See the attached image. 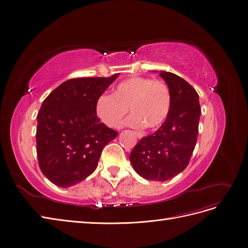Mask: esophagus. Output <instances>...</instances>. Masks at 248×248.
I'll return each instance as SVG.
<instances>
[{"mask_svg": "<svg viewBox=\"0 0 248 248\" xmlns=\"http://www.w3.org/2000/svg\"><path fill=\"white\" fill-rule=\"evenodd\" d=\"M135 134H136V136H137V138H138V139H141V138H142L141 134H140V133H135Z\"/></svg>", "mask_w": 248, "mask_h": 248, "instance_id": "esophagus-1", "label": "esophagus"}]
</instances>
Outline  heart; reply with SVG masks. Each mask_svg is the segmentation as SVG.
Instances as JSON below:
<instances>
[{
  "label": "heart",
  "mask_w": 248,
  "mask_h": 248,
  "mask_svg": "<svg viewBox=\"0 0 248 248\" xmlns=\"http://www.w3.org/2000/svg\"><path fill=\"white\" fill-rule=\"evenodd\" d=\"M170 108L171 93L165 82L135 76L117 85L113 94L100 95L95 112L107 126L119 127L128 108L133 114L125 122L127 125L155 128L165 122Z\"/></svg>",
  "instance_id": "heart-1"
}]
</instances>
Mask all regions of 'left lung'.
<instances>
[{
  "mask_svg": "<svg viewBox=\"0 0 248 248\" xmlns=\"http://www.w3.org/2000/svg\"><path fill=\"white\" fill-rule=\"evenodd\" d=\"M171 93V108L164 124L142 138L129 155L135 171L144 179L164 182L185 170L198 137L199 95L183 78L161 71Z\"/></svg>",
  "mask_w": 248,
  "mask_h": 248,
  "instance_id": "1",
  "label": "left lung"
}]
</instances>
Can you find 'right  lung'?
I'll list each match as a JSON object with an SVG mask.
<instances>
[{
  "label": "right lung",
  "mask_w": 248,
  "mask_h": 248,
  "mask_svg": "<svg viewBox=\"0 0 248 248\" xmlns=\"http://www.w3.org/2000/svg\"><path fill=\"white\" fill-rule=\"evenodd\" d=\"M119 75L73 78L43 101L37 115V157L43 175L56 186L67 188L93 174L103 148L117 136L99 122L95 104Z\"/></svg>",
  "instance_id": "right-lung-1"
}]
</instances>
